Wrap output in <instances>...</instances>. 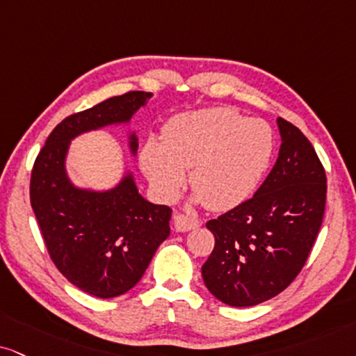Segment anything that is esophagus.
I'll return each mask as SVG.
<instances>
[{
  "label": "esophagus",
  "instance_id": "1",
  "mask_svg": "<svg viewBox=\"0 0 356 356\" xmlns=\"http://www.w3.org/2000/svg\"><path fill=\"white\" fill-rule=\"evenodd\" d=\"M173 226L178 232H186V231L196 229V227L200 226V221L195 218H188L181 213H175L173 214Z\"/></svg>",
  "mask_w": 356,
  "mask_h": 356
}]
</instances>
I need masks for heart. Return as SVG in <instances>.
<instances>
[{"label": "heart", "instance_id": "b5f03b06", "mask_svg": "<svg viewBox=\"0 0 356 356\" xmlns=\"http://www.w3.org/2000/svg\"><path fill=\"white\" fill-rule=\"evenodd\" d=\"M272 153L274 135L266 122L209 107L171 117L161 129V143L145 142L140 165L160 198L173 200L190 170L195 201L226 211L252 195Z\"/></svg>", "mask_w": 356, "mask_h": 356}]
</instances>
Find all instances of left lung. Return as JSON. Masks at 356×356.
<instances>
[{
    "mask_svg": "<svg viewBox=\"0 0 356 356\" xmlns=\"http://www.w3.org/2000/svg\"><path fill=\"white\" fill-rule=\"evenodd\" d=\"M279 156L251 200L206 222L214 249L201 267L204 285L231 307L275 297L297 277L322 226L327 178L312 143L277 118Z\"/></svg>",
    "mask_w": 356,
    "mask_h": 356,
    "instance_id": "obj_1",
    "label": "left lung"
}]
</instances>
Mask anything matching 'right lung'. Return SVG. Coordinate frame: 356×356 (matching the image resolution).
<instances>
[{"instance_id":"right-lung-1","label":"right lung","mask_w":356,"mask_h":356,"mask_svg":"<svg viewBox=\"0 0 356 356\" xmlns=\"http://www.w3.org/2000/svg\"><path fill=\"white\" fill-rule=\"evenodd\" d=\"M150 92L134 90L111 97L64 118L47 137L31 173V206L49 256L77 289L100 299L129 292L170 236L171 209L138 193L125 170L108 190L81 188L69 178L71 142L79 135L111 125H130ZM129 150L137 155L138 137L129 130Z\"/></svg>"}]
</instances>
